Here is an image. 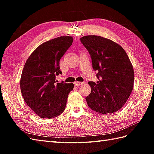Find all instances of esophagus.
Instances as JSON below:
<instances>
[{
    "mask_svg": "<svg viewBox=\"0 0 154 154\" xmlns=\"http://www.w3.org/2000/svg\"><path fill=\"white\" fill-rule=\"evenodd\" d=\"M83 82H74V85H75V86H79V85H81L83 84Z\"/></svg>",
    "mask_w": 154,
    "mask_h": 154,
    "instance_id": "esophagus-1",
    "label": "esophagus"
}]
</instances>
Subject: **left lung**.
<instances>
[{"mask_svg": "<svg viewBox=\"0 0 154 154\" xmlns=\"http://www.w3.org/2000/svg\"><path fill=\"white\" fill-rule=\"evenodd\" d=\"M91 56L98 81L90 82L88 105L103 114L119 111L130 97L134 85V69L126 52L108 38L88 35L80 38Z\"/></svg>", "mask_w": 154, "mask_h": 154, "instance_id": "1", "label": "left lung"}]
</instances>
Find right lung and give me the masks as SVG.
I'll list each match as a JSON object with an SVG mask.
<instances>
[{
	"instance_id": "obj_1",
	"label": "right lung",
	"mask_w": 154,
	"mask_h": 154,
	"mask_svg": "<svg viewBox=\"0 0 154 154\" xmlns=\"http://www.w3.org/2000/svg\"><path fill=\"white\" fill-rule=\"evenodd\" d=\"M73 38L59 36L43 43L28 57L21 75L20 89L28 106L41 118H56L63 113L73 83H56L61 74L60 60Z\"/></svg>"
}]
</instances>
